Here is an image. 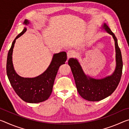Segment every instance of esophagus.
Returning <instances> with one entry per match:
<instances>
[{
    "label": "esophagus",
    "mask_w": 129,
    "mask_h": 129,
    "mask_svg": "<svg viewBox=\"0 0 129 129\" xmlns=\"http://www.w3.org/2000/svg\"><path fill=\"white\" fill-rule=\"evenodd\" d=\"M75 52L73 51V50H69L67 52V57L68 58H69L71 57H72L74 56L75 55Z\"/></svg>",
    "instance_id": "34e87169"
}]
</instances>
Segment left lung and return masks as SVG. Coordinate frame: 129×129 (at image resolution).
<instances>
[{"label": "left lung", "mask_w": 129, "mask_h": 129, "mask_svg": "<svg viewBox=\"0 0 129 129\" xmlns=\"http://www.w3.org/2000/svg\"><path fill=\"white\" fill-rule=\"evenodd\" d=\"M101 29L112 35L114 40L116 66L112 75L96 79L85 73L77 58H71L68 60L78 93L83 99L89 101H99L110 95L118 85L122 76L123 62L117 39L105 23L102 24Z\"/></svg>", "instance_id": "obj_1"}]
</instances>
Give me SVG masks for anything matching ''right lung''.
Returning <instances> with one entry per match:
<instances>
[{
  "instance_id": "1",
  "label": "right lung",
  "mask_w": 129,
  "mask_h": 129,
  "mask_svg": "<svg viewBox=\"0 0 129 129\" xmlns=\"http://www.w3.org/2000/svg\"><path fill=\"white\" fill-rule=\"evenodd\" d=\"M29 23V21L26 19L23 24L28 25ZM27 28L24 27L23 31L12 42L7 56V75L13 89L21 100L28 103H39L48 100L51 95L58 70L60 65L65 64L67 59V53L61 52L54 53L49 67L40 75L33 78L21 77L14 69L12 53L16 40L24 34Z\"/></svg>"
}]
</instances>
